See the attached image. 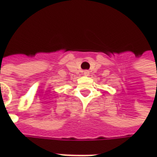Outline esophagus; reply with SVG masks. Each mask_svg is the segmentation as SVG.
I'll return each instance as SVG.
<instances>
[{
  "mask_svg": "<svg viewBox=\"0 0 157 157\" xmlns=\"http://www.w3.org/2000/svg\"><path fill=\"white\" fill-rule=\"evenodd\" d=\"M83 74H84V75H89V70H85V71L83 72Z\"/></svg>",
  "mask_w": 157,
  "mask_h": 157,
  "instance_id": "esophagus-1",
  "label": "esophagus"
}]
</instances>
